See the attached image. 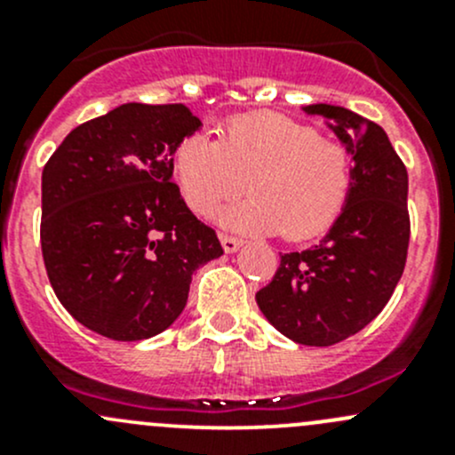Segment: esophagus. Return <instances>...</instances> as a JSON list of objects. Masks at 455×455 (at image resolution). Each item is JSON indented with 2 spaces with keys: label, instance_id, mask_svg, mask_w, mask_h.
<instances>
[{
  "label": "esophagus",
  "instance_id": "esophagus-1",
  "mask_svg": "<svg viewBox=\"0 0 455 455\" xmlns=\"http://www.w3.org/2000/svg\"><path fill=\"white\" fill-rule=\"evenodd\" d=\"M220 242H222V249L224 253H235V251H240L242 246V240H237V237H231V235H220Z\"/></svg>",
  "mask_w": 455,
  "mask_h": 455
}]
</instances>
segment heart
<instances>
[{
    "mask_svg": "<svg viewBox=\"0 0 455 455\" xmlns=\"http://www.w3.org/2000/svg\"><path fill=\"white\" fill-rule=\"evenodd\" d=\"M173 172L191 211L209 218L246 189L249 198L220 222L240 233H282L310 240L328 231L346 206L352 163L339 142L277 114L237 116L220 139L194 134L178 145Z\"/></svg>",
    "mask_w": 455,
    "mask_h": 455,
    "instance_id": "obj_1",
    "label": "heart"
}]
</instances>
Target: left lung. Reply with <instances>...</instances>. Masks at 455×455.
Instances as JSON below:
<instances>
[{"instance_id": "1", "label": "left lung", "mask_w": 455, "mask_h": 455, "mask_svg": "<svg viewBox=\"0 0 455 455\" xmlns=\"http://www.w3.org/2000/svg\"><path fill=\"white\" fill-rule=\"evenodd\" d=\"M321 116L352 158L346 206L323 240L282 253L273 282L255 295L261 315L283 337L325 347L352 337L392 297L407 259V169L383 127L341 105L301 108Z\"/></svg>"}]
</instances>
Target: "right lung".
<instances>
[{"label": "right lung", "mask_w": 455, "mask_h": 455, "mask_svg": "<svg viewBox=\"0 0 455 455\" xmlns=\"http://www.w3.org/2000/svg\"><path fill=\"white\" fill-rule=\"evenodd\" d=\"M202 127L185 105L125 103L66 136L41 173V251L54 295L114 341L164 332L191 275L222 255L172 182L173 154Z\"/></svg>", "instance_id": "right-lung-1"}]
</instances>
